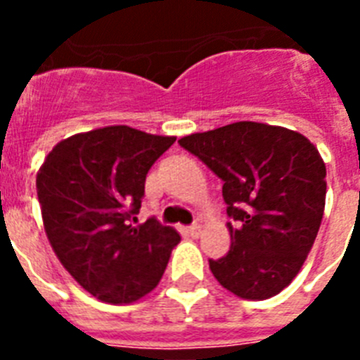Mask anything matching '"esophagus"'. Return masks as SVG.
I'll use <instances>...</instances> for the list:
<instances>
[{
	"label": "esophagus",
	"instance_id": "34e87169",
	"mask_svg": "<svg viewBox=\"0 0 360 360\" xmlns=\"http://www.w3.org/2000/svg\"><path fill=\"white\" fill-rule=\"evenodd\" d=\"M188 233H191V237L198 239V237L202 236V224H192L191 228H188Z\"/></svg>",
	"mask_w": 360,
	"mask_h": 360
}]
</instances>
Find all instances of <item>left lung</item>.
<instances>
[{
  "label": "left lung",
  "mask_w": 360,
  "mask_h": 360,
  "mask_svg": "<svg viewBox=\"0 0 360 360\" xmlns=\"http://www.w3.org/2000/svg\"><path fill=\"white\" fill-rule=\"evenodd\" d=\"M224 181L230 252L209 259L220 285L263 301L301 271L325 211L327 169L307 136L274 124L239 121L181 138Z\"/></svg>",
  "instance_id": "left-lung-1"
}]
</instances>
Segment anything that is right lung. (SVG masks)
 Listing matches in <instances>:
<instances>
[{
  "mask_svg": "<svg viewBox=\"0 0 360 360\" xmlns=\"http://www.w3.org/2000/svg\"><path fill=\"white\" fill-rule=\"evenodd\" d=\"M175 136L127 124L61 140L37 174L44 231L70 276L98 301L129 304L157 288L181 240L149 219L130 224L141 207L146 175Z\"/></svg>",
  "mask_w": 360,
  "mask_h": 360,
  "instance_id": "1",
  "label": "right lung"
}]
</instances>
